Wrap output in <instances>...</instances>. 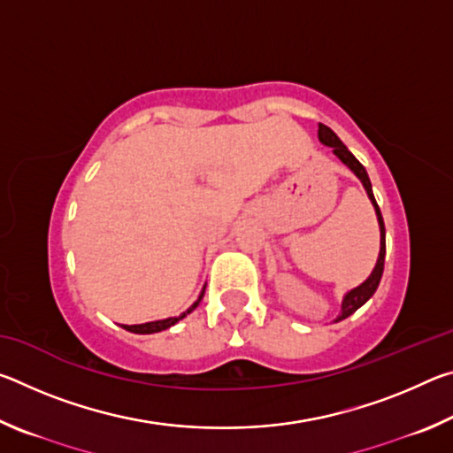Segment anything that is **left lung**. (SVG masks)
Instances as JSON below:
<instances>
[{
    "instance_id": "left-lung-1",
    "label": "left lung",
    "mask_w": 453,
    "mask_h": 453,
    "mask_svg": "<svg viewBox=\"0 0 453 453\" xmlns=\"http://www.w3.org/2000/svg\"><path fill=\"white\" fill-rule=\"evenodd\" d=\"M318 135H319V140L324 142L326 145H329V148L334 150V153L337 157L342 159L343 164H346L351 172H354L359 180H362V183H364V188H365V191H367V196H370V199H372V203H373V208H375V213H378V221H380V232H381V242H380V257H378V264H375V267H373V272H372V275L370 278H367L362 286H357L356 289H351L349 294L343 297V303H342V313L340 316H337V319L335 321H342V319H346V318H349L351 313H354L356 310H359L362 308V305L370 300V297L375 294V289H378V286H380V280H381V273H383V262H386V226H383V218H381V211H380V205H378V202H375V197H373V191H372V181H370V178H367V172H365V167L357 162L356 159V156L354 153H351L346 145L342 143V140L340 137H337L332 129H329L327 126H324V124H319V129H318Z\"/></svg>"
}]
</instances>
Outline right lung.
Returning <instances> with one entry per match:
<instances>
[{"label": "right lung", "instance_id": "obj_1", "mask_svg": "<svg viewBox=\"0 0 453 453\" xmlns=\"http://www.w3.org/2000/svg\"><path fill=\"white\" fill-rule=\"evenodd\" d=\"M202 297H203V291H202V296H199V300L191 305V308L186 311V313H189V311H194L197 305H199V302H202ZM186 313H181V316H178V318H167V319H159V321H148V324H140V326H124L127 332H134V334H156V332H162V329H167V327H172L173 324H178V321L181 319V318H186Z\"/></svg>", "mask_w": 453, "mask_h": 453}]
</instances>
